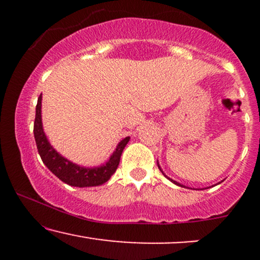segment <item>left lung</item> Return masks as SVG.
<instances>
[{"label": "left lung", "mask_w": 260, "mask_h": 260, "mask_svg": "<svg viewBox=\"0 0 260 260\" xmlns=\"http://www.w3.org/2000/svg\"><path fill=\"white\" fill-rule=\"evenodd\" d=\"M157 166H159V164H157ZM159 169H160V166H159ZM160 171H161V172H162V174H164V171H162V170H161V169H160ZM164 175H165V174H164ZM165 177H168V176H166V175H165ZM168 178H169V177H168ZM169 180H170V181H171V182H174V183H175V184H177V186H180V187H184V186H183V184L178 183V182H176V181H174V180H171V178H169Z\"/></svg>", "instance_id": "left-lung-1"}]
</instances>
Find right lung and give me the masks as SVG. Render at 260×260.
Returning <instances> with one entry per match:
<instances>
[{"label": "right lung", "instance_id": "add662e5", "mask_svg": "<svg viewBox=\"0 0 260 260\" xmlns=\"http://www.w3.org/2000/svg\"><path fill=\"white\" fill-rule=\"evenodd\" d=\"M34 137L38 151L46 168L62 182L73 187H95L109 181L117 170L122 151L129 142V137L122 139L116 150L110 156L109 161L96 168H84L67 160L51 147L46 138V134L44 133L43 122H41V95L38 99L37 111H35Z\"/></svg>", "mask_w": 260, "mask_h": 260}]
</instances>
